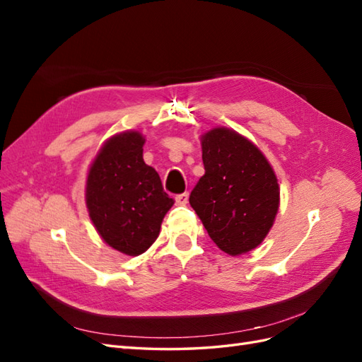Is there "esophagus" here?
<instances>
[{"label":"esophagus","instance_id":"obj_1","mask_svg":"<svg viewBox=\"0 0 362 362\" xmlns=\"http://www.w3.org/2000/svg\"><path fill=\"white\" fill-rule=\"evenodd\" d=\"M175 202H177V205H185V204L189 202V193L185 192V193L178 194L177 198H175Z\"/></svg>","mask_w":362,"mask_h":362}]
</instances>
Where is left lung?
I'll return each instance as SVG.
<instances>
[{"instance_id": "left-lung-1", "label": "left lung", "mask_w": 362, "mask_h": 362, "mask_svg": "<svg viewBox=\"0 0 362 362\" xmlns=\"http://www.w3.org/2000/svg\"><path fill=\"white\" fill-rule=\"evenodd\" d=\"M205 173L190 205L228 255L261 245L279 210V184L262 152L235 131L217 127L201 137Z\"/></svg>"}]
</instances>
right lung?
Wrapping results in <instances>:
<instances>
[{
    "mask_svg": "<svg viewBox=\"0 0 362 362\" xmlns=\"http://www.w3.org/2000/svg\"><path fill=\"white\" fill-rule=\"evenodd\" d=\"M145 137L124 131L108 139L90 164L86 205L104 242L137 257L156 242L173 205L154 168L144 161Z\"/></svg>",
    "mask_w": 362,
    "mask_h": 362,
    "instance_id": "1",
    "label": "right lung"
}]
</instances>
